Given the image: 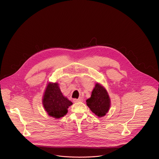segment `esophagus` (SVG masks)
<instances>
[{
  "label": "esophagus",
  "mask_w": 159,
  "mask_h": 159,
  "mask_svg": "<svg viewBox=\"0 0 159 159\" xmlns=\"http://www.w3.org/2000/svg\"><path fill=\"white\" fill-rule=\"evenodd\" d=\"M73 101H74L75 102H83V99L82 98L74 99Z\"/></svg>",
  "instance_id": "obj_1"
}]
</instances>
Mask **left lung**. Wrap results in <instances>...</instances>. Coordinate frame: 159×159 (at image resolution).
I'll use <instances>...</instances> for the list:
<instances>
[{"instance_id": "1", "label": "left lung", "mask_w": 159, "mask_h": 159, "mask_svg": "<svg viewBox=\"0 0 159 159\" xmlns=\"http://www.w3.org/2000/svg\"><path fill=\"white\" fill-rule=\"evenodd\" d=\"M86 104L98 117L104 116L111 106L110 98L106 88L101 84L96 83L91 97L86 100Z\"/></svg>"}]
</instances>
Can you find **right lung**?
<instances>
[{
	"label": "right lung",
	"instance_id": "add662e5",
	"mask_svg": "<svg viewBox=\"0 0 159 159\" xmlns=\"http://www.w3.org/2000/svg\"><path fill=\"white\" fill-rule=\"evenodd\" d=\"M42 104L47 114L55 119H60L68 112V108L73 104L61 92L57 82H49L44 92Z\"/></svg>",
	"mask_w": 159,
	"mask_h": 159
}]
</instances>
